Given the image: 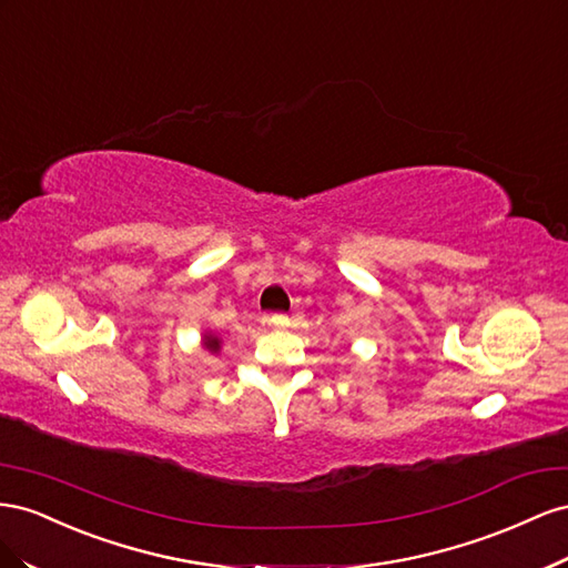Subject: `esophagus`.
Instances as JSON below:
<instances>
[{"instance_id": "34e87169", "label": "esophagus", "mask_w": 568, "mask_h": 568, "mask_svg": "<svg viewBox=\"0 0 568 568\" xmlns=\"http://www.w3.org/2000/svg\"><path fill=\"white\" fill-rule=\"evenodd\" d=\"M268 323H271L273 328H287L290 326V318L285 314H271Z\"/></svg>"}]
</instances>
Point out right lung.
<instances>
[{"instance_id":"1","label":"right lung","mask_w":568,"mask_h":568,"mask_svg":"<svg viewBox=\"0 0 568 568\" xmlns=\"http://www.w3.org/2000/svg\"><path fill=\"white\" fill-rule=\"evenodd\" d=\"M204 349H209L212 354H219L221 337L214 335V333H204Z\"/></svg>"}]
</instances>
